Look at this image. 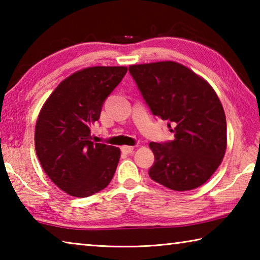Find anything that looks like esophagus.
Segmentation results:
<instances>
[{
    "mask_svg": "<svg viewBox=\"0 0 260 260\" xmlns=\"http://www.w3.org/2000/svg\"><path fill=\"white\" fill-rule=\"evenodd\" d=\"M121 151L124 153H132L134 151V147H131V146H124L121 147Z\"/></svg>",
    "mask_w": 260,
    "mask_h": 260,
    "instance_id": "obj_1",
    "label": "esophagus"
}]
</instances>
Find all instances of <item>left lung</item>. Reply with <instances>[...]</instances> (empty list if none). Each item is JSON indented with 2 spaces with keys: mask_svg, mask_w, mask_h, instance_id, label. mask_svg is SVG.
Masks as SVG:
<instances>
[{
  "mask_svg": "<svg viewBox=\"0 0 260 260\" xmlns=\"http://www.w3.org/2000/svg\"><path fill=\"white\" fill-rule=\"evenodd\" d=\"M128 70L153 116L167 120L174 133L173 141L149 143L155 155L149 177L177 191L202 186L221 164L227 147L226 116L213 88L175 61Z\"/></svg>",
  "mask_w": 260,
  "mask_h": 260,
  "instance_id": "1",
  "label": "left lung"
}]
</instances>
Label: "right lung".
I'll return each mask as SVG.
<instances>
[{
  "instance_id": "obj_1",
  "label": "right lung",
  "mask_w": 260,
  "mask_h": 260,
  "mask_svg": "<svg viewBox=\"0 0 260 260\" xmlns=\"http://www.w3.org/2000/svg\"><path fill=\"white\" fill-rule=\"evenodd\" d=\"M126 72L125 67H93L73 73L39 113L35 151L48 177L69 195H94L113 178L120 149L91 142L90 127Z\"/></svg>"
}]
</instances>
